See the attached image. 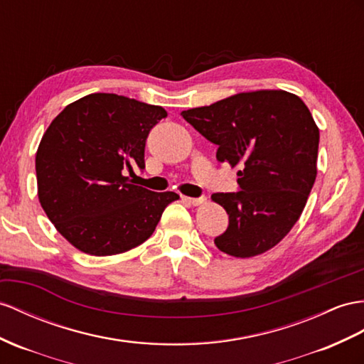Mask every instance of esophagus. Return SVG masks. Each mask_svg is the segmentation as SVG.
Instances as JSON below:
<instances>
[{
    "mask_svg": "<svg viewBox=\"0 0 364 364\" xmlns=\"http://www.w3.org/2000/svg\"><path fill=\"white\" fill-rule=\"evenodd\" d=\"M184 203L192 204V206H200V204L206 203V197H200V198H191V197H181Z\"/></svg>",
    "mask_w": 364,
    "mask_h": 364,
    "instance_id": "34e87169",
    "label": "esophagus"
}]
</instances>
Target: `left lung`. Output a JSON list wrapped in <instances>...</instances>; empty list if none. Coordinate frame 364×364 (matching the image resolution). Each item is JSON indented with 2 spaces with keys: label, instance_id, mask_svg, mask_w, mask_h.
Masks as SVG:
<instances>
[{
  "label": "left lung",
  "instance_id": "8db88e82",
  "mask_svg": "<svg viewBox=\"0 0 364 364\" xmlns=\"http://www.w3.org/2000/svg\"><path fill=\"white\" fill-rule=\"evenodd\" d=\"M181 115L218 146L220 163L238 166L240 191L212 195L229 215L215 246L237 258L277 246L300 218L315 183L320 132L309 109L286 90H255Z\"/></svg>",
  "mask_w": 364,
  "mask_h": 364
}]
</instances>
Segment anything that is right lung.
Wrapping results in <instances>:
<instances>
[{
    "mask_svg": "<svg viewBox=\"0 0 364 364\" xmlns=\"http://www.w3.org/2000/svg\"><path fill=\"white\" fill-rule=\"evenodd\" d=\"M161 106L117 93H90L50 123L36 151L38 200L72 246L106 257L136 247L154 234L175 192H152L126 176L144 169L151 129Z\"/></svg>",
    "mask_w": 364,
    "mask_h": 364,
    "instance_id": "add662e5",
    "label": "right lung"
}]
</instances>
